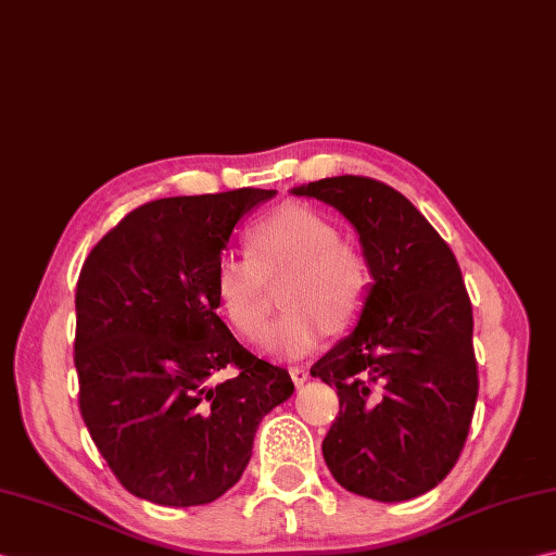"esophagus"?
Returning <instances> with one entry per match:
<instances>
[{
	"mask_svg": "<svg viewBox=\"0 0 556 556\" xmlns=\"http://www.w3.org/2000/svg\"><path fill=\"white\" fill-rule=\"evenodd\" d=\"M289 374H291V380L296 386H301V383H306L308 380V376H311V371H308V366H303V364H296V366H291L289 368Z\"/></svg>",
	"mask_w": 556,
	"mask_h": 556,
	"instance_id": "obj_1",
	"label": "esophagus"
}]
</instances>
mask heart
I'll use <instances>...</instances> for the list:
<instances>
[{
  "instance_id": "b5f03b06",
  "label": "heart",
  "mask_w": 556,
  "mask_h": 556,
  "mask_svg": "<svg viewBox=\"0 0 556 556\" xmlns=\"http://www.w3.org/2000/svg\"><path fill=\"white\" fill-rule=\"evenodd\" d=\"M250 253L226 250L216 263L214 291L228 323L248 340L265 330L269 285L285 275L287 311L265 344L277 356H303L325 334L346 332L362 320L374 289L366 250L344 241L328 216L306 204H285L248 231Z\"/></svg>"
}]
</instances>
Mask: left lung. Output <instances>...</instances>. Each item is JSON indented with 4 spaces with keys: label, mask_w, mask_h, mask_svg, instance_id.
I'll use <instances>...</instances> for the list:
<instances>
[{
    "label": "left lung",
    "mask_w": 556,
    "mask_h": 556,
    "mask_svg": "<svg viewBox=\"0 0 556 556\" xmlns=\"http://www.w3.org/2000/svg\"><path fill=\"white\" fill-rule=\"evenodd\" d=\"M293 192L337 206L374 267L362 320L311 368L340 397L325 463L358 496L407 502L453 470L475 415L480 378L460 265L386 182L337 176Z\"/></svg>",
    "instance_id": "8db88e82"
}]
</instances>
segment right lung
Instances as JSON below:
<instances>
[{
    "mask_svg": "<svg viewBox=\"0 0 556 556\" xmlns=\"http://www.w3.org/2000/svg\"><path fill=\"white\" fill-rule=\"evenodd\" d=\"M271 194L147 202L84 260L74 299L79 409L129 494L161 506L219 498L241 480L257 424L293 393L287 368L250 354L216 315V263L236 222Z\"/></svg>",
    "mask_w": 556,
    "mask_h": 556,
    "instance_id": "add662e5",
    "label": "right lung"
}]
</instances>
